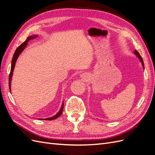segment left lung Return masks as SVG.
Returning <instances> with one entry per match:
<instances>
[{
    "label": "left lung",
    "instance_id": "left-lung-1",
    "mask_svg": "<svg viewBox=\"0 0 155 155\" xmlns=\"http://www.w3.org/2000/svg\"><path fill=\"white\" fill-rule=\"evenodd\" d=\"M134 54L138 56V58L140 59V61H141L142 64V66H143V68H144V64H143V59H142V57H141V55H140V54H139V52H138V51L137 50H135V51H134Z\"/></svg>",
    "mask_w": 155,
    "mask_h": 155
}]
</instances>
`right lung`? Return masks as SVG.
Here are the masks:
<instances>
[{"label":"right lung","mask_w":155,"mask_h":155,"mask_svg":"<svg viewBox=\"0 0 155 155\" xmlns=\"http://www.w3.org/2000/svg\"><path fill=\"white\" fill-rule=\"evenodd\" d=\"M37 35H34V36H31L28 37L26 41H25L24 43H22L16 49L15 53L13 54V58H12V67H11V70H10V76H9V88H10V91L11 92V81H12V75H13V70H14V67H15V63L17 61V59L18 57V55L19 54L22 52V50L25 48V47L26 46L27 44H28V41L33 39L34 38H36ZM63 106H64V104L63 103V105L61 108L60 110L58 112V113L57 114H55V116H54L53 117H51V118H46L44 120H55L56 118H58L59 116H60L61 115L62 112H63ZM41 120V119H40Z\"/></svg>","instance_id":"obj_1"}]
</instances>
